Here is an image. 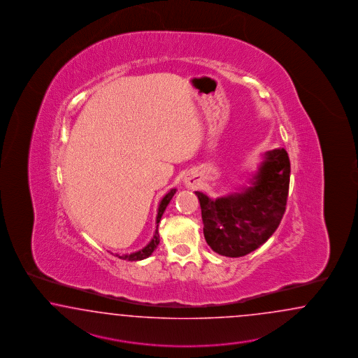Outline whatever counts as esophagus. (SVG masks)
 <instances>
[{"instance_id": "esophagus-1", "label": "esophagus", "mask_w": 358, "mask_h": 358, "mask_svg": "<svg viewBox=\"0 0 358 358\" xmlns=\"http://www.w3.org/2000/svg\"><path fill=\"white\" fill-rule=\"evenodd\" d=\"M184 182L187 187H195L198 185V178L194 174H187L184 178Z\"/></svg>"}]
</instances>
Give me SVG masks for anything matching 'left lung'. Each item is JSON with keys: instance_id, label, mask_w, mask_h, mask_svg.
Segmentation results:
<instances>
[{"instance_id": "8db88e82", "label": "left lung", "mask_w": 358, "mask_h": 358, "mask_svg": "<svg viewBox=\"0 0 358 358\" xmlns=\"http://www.w3.org/2000/svg\"><path fill=\"white\" fill-rule=\"evenodd\" d=\"M290 162L284 148L267 151L252 186L215 201L195 192L204 238L213 252L238 258L257 250L278 229L289 192Z\"/></svg>"}]
</instances>
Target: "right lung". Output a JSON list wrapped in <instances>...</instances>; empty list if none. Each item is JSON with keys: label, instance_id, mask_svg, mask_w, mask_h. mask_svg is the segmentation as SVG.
Here are the masks:
<instances>
[{"label": "right lung", "instance_id": "right-lung-1", "mask_svg": "<svg viewBox=\"0 0 358 358\" xmlns=\"http://www.w3.org/2000/svg\"><path fill=\"white\" fill-rule=\"evenodd\" d=\"M176 189H172L171 192H168V193L165 194L164 198L162 199V202L159 204V208H157V216H156V231H155L154 237H152V240L148 242V245L145 246L143 249H141L139 252H131V254H125V255H118L117 254V257L118 258H121V259H125V261H142V259H145V258H148L152 252H154L155 249L157 248V245H159V242H160V236H159V231H157V227H159V222L162 220V216H163V213H164L165 208H166V206L169 204L171 202V199L173 198L174 194H176Z\"/></svg>", "mask_w": 358, "mask_h": 358}]
</instances>
